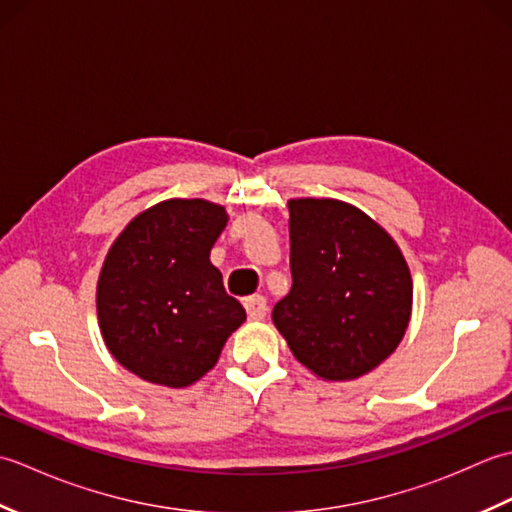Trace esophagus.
I'll list each match as a JSON object with an SVG mask.
<instances>
[{
  "label": "esophagus",
  "instance_id": "34e87169",
  "mask_svg": "<svg viewBox=\"0 0 512 512\" xmlns=\"http://www.w3.org/2000/svg\"><path fill=\"white\" fill-rule=\"evenodd\" d=\"M244 308L250 321H259L266 317L268 306H266V299L262 295H253V297H246L244 299Z\"/></svg>",
  "mask_w": 512,
  "mask_h": 512
}]
</instances>
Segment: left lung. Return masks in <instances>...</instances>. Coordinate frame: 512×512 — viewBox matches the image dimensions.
Instances as JSON below:
<instances>
[{
  "instance_id": "1",
  "label": "left lung",
  "mask_w": 512,
  "mask_h": 512,
  "mask_svg": "<svg viewBox=\"0 0 512 512\" xmlns=\"http://www.w3.org/2000/svg\"><path fill=\"white\" fill-rule=\"evenodd\" d=\"M292 288L273 308L290 352L321 380H356L396 352L413 281L400 246L356 206L288 200Z\"/></svg>"
}]
</instances>
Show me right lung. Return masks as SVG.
<instances>
[{
	"label": "right lung",
	"instance_id": "right-lung-1",
	"mask_svg": "<svg viewBox=\"0 0 512 512\" xmlns=\"http://www.w3.org/2000/svg\"><path fill=\"white\" fill-rule=\"evenodd\" d=\"M226 222L222 204L171 198L138 213L114 239L96 281V314L105 347L127 372L189 387L246 321L211 264Z\"/></svg>",
	"mask_w": 512,
	"mask_h": 512
}]
</instances>
